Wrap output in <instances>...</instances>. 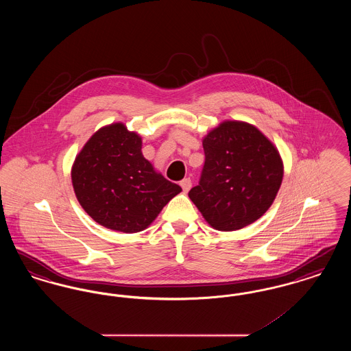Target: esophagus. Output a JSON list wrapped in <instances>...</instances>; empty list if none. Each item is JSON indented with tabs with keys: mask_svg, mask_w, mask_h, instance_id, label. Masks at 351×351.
Segmentation results:
<instances>
[{
	"mask_svg": "<svg viewBox=\"0 0 351 351\" xmlns=\"http://www.w3.org/2000/svg\"><path fill=\"white\" fill-rule=\"evenodd\" d=\"M180 186H182L184 193H186V192L191 189V186H192L191 179H183V180L180 182Z\"/></svg>",
	"mask_w": 351,
	"mask_h": 351,
	"instance_id": "34e87169",
	"label": "esophagus"
}]
</instances>
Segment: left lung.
Listing matches in <instances>:
<instances>
[{
    "mask_svg": "<svg viewBox=\"0 0 351 351\" xmlns=\"http://www.w3.org/2000/svg\"><path fill=\"white\" fill-rule=\"evenodd\" d=\"M202 147L199 185L188 196L208 223L233 232L262 217L283 180L275 146L255 126L228 121L204 138Z\"/></svg>",
    "mask_w": 351,
    "mask_h": 351,
    "instance_id": "8db88e82",
    "label": "left lung"
}]
</instances>
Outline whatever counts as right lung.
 I'll return each instance as SVG.
<instances>
[{"mask_svg": "<svg viewBox=\"0 0 351 351\" xmlns=\"http://www.w3.org/2000/svg\"><path fill=\"white\" fill-rule=\"evenodd\" d=\"M141 149L139 135L114 123L92 135L76 156L72 167L76 197L108 229L141 232L182 192L178 184L154 171Z\"/></svg>", "mask_w": 351, "mask_h": 351, "instance_id": "1", "label": "right lung"}]
</instances>
